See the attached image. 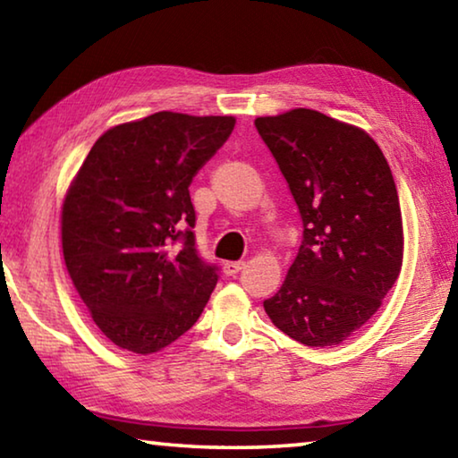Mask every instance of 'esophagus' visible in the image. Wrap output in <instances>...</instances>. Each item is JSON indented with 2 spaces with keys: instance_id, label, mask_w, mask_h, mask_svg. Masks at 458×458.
Masks as SVG:
<instances>
[{
  "instance_id": "esophagus-1",
  "label": "esophagus",
  "mask_w": 458,
  "mask_h": 458,
  "mask_svg": "<svg viewBox=\"0 0 458 458\" xmlns=\"http://www.w3.org/2000/svg\"><path fill=\"white\" fill-rule=\"evenodd\" d=\"M246 267L244 260H230V262H224V275L226 276H234L238 275L240 270Z\"/></svg>"
}]
</instances>
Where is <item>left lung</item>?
<instances>
[{"mask_svg": "<svg viewBox=\"0 0 458 458\" xmlns=\"http://www.w3.org/2000/svg\"><path fill=\"white\" fill-rule=\"evenodd\" d=\"M254 125L303 220L297 257L265 311L299 344L339 345L377 311L402 268L404 232L390 165L366 131L311 108Z\"/></svg>", "mask_w": 458, "mask_h": 458, "instance_id": "left-lung-1", "label": "left lung"}]
</instances>
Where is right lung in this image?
I'll return each instance as SVG.
<instances>
[{"instance_id": "obj_1", "label": "right lung", "mask_w": 458, "mask_h": 458, "mask_svg": "<svg viewBox=\"0 0 458 458\" xmlns=\"http://www.w3.org/2000/svg\"><path fill=\"white\" fill-rule=\"evenodd\" d=\"M234 117L161 111L97 139L62 204V252L92 321L121 350L159 352L210 299L218 267L198 254L190 183Z\"/></svg>"}]
</instances>
